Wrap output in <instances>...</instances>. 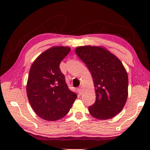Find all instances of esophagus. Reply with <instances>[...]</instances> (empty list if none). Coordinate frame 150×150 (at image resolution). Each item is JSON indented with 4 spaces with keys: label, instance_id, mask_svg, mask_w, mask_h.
<instances>
[{
    "label": "esophagus",
    "instance_id": "esophagus-1",
    "mask_svg": "<svg viewBox=\"0 0 150 150\" xmlns=\"http://www.w3.org/2000/svg\"><path fill=\"white\" fill-rule=\"evenodd\" d=\"M78 91H79V93L80 94L82 93V87H80L78 88Z\"/></svg>",
    "mask_w": 150,
    "mask_h": 150
}]
</instances>
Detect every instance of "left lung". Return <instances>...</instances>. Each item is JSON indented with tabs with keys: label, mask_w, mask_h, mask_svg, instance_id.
Wrapping results in <instances>:
<instances>
[{
	"label": "left lung",
	"mask_w": 150,
	"mask_h": 150,
	"mask_svg": "<svg viewBox=\"0 0 150 150\" xmlns=\"http://www.w3.org/2000/svg\"><path fill=\"white\" fill-rule=\"evenodd\" d=\"M75 52L93 79L96 100L89 113L98 120L113 117L122 110L128 95V74L122 61L103 46H78Z\"/></svg>",
	"instance_id": "8db88e82"
}]
</instances>
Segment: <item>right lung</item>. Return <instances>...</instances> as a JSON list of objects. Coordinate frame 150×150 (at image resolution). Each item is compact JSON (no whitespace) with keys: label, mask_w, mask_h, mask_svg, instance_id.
Here are the masks:
<instances>
[{"label":"right lung","mask_w":150,"mask_h":150,"mask_svg":"<svg viewBox=\"0 0 150 150\" xmlns=\"http://www.w3.org/2000/svg\"><path fill=\"white\" fill-rule=\"evenodd\" d=\"M71 48L52 46L37 57L30 68L26 93L35 112L46 121H57L68 113L77 95L70 91L59 68Z\"/></svg>","instance_id":"add662e5"}]
</instances>
